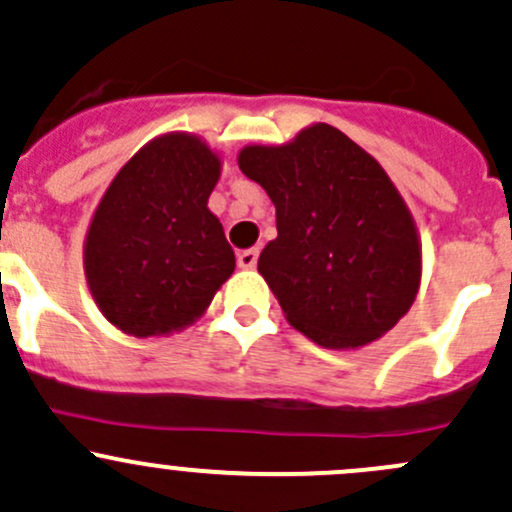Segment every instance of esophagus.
Instances as JSON below:
<instances>
[{
	"label": "esophagus",
	"mask_w": 512,
	"mask_h": 512,
	"mask_svg": "<svg viewBox=\"0 0 512 512\" xmlns=\"http://www.w3.org/2000/svg\"><path fill=\"white\" fill-rule=\"evenodd\" d=\"M257 257H260V252L252 247V250H242L240 255H237V265L242 267V270H252V267L257 265Z\"/></svg>",
	"instance_id": "esophagus-1"
}]
</instances>
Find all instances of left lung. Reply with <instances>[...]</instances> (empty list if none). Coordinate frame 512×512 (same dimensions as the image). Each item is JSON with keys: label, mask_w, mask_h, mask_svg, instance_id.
Returning <instances> with one entry per match:
<instances>
[{"label": "left lung", "mask_w": 512, "mask_h": 512, "mask_svg": "<svg viewBox=\"0 0 512 512\" xmlns=\"http://www.w3.org/2000/svg\"><path fill=\"white\" fill-rule=\"evenodd\" d=\"M237 165L275 203L257 270L287 322L327 349L384 337L418 294L421 240L379 160L312 123L282 146H245Z\"/></svg>", "instance_id": "left-lung-1"}]
</instances>
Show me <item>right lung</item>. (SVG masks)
I'll list each match as a JSON object with an SVG mask.
<instances>
[{"mask_svg":"<svg viewBox=\"0 0 512 512\" xmlns=\"http://www.w3.org/2000/svg\"><path fill=\"white\" fill-rule=\"evenodd\" d=\"M223 160L200 136L148 141L103 193L84 240L86 285L103 317L133 337H163L203 317L235 270L208 198Z\"/></svg>","mask_w":512,"mask_h":512,"instance_id":"right-lung-1","label":"right lung"}]
</instances>
